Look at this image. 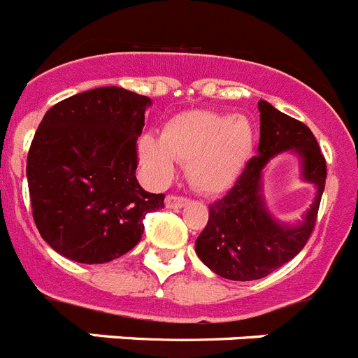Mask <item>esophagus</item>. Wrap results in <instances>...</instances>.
I'll return each mask as SVG.
<instances>
[{
  "label": "esophagus",
  "instance_id": "34e87169",
  "mask_svg": "<svg viewBox=\"0 0 358 358\" xmlns=\"http://www.w3.org/2000/svg\"><path fill=\"white\" fill-rule=\"evenodd\" d=\"M188 197H182V195H176V194H170L166 195V206L168 208H181L188 203Z\"/></svg>",
  "mask_w": 358,
  "mask_h": 358
}]
</instances>
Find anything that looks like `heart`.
I'll return each mask as SVG.
<instances>
[{"mask_svg":"<svg viewBox=\"0 0 358 358\" xmlns=\"http://www.w3.org/2000/svg\"><path fill=\"white\" fill-rule=\"evenodd\" d=\"M255 134L246 117L217 112H185L170 119L163 136L139 143L141 163L154 181L172 176L177 161L186 163L192 185L206 194L230 188L253 150Z\"/></svg>","mask_w":358,"mask_h":358,"instance_id":"heart-1","label":"heart"}]
</instances>
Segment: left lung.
Wrapping results in <instances>:
<instances>
[{
  "label": "left lung",
  "mask_w": 358,
  "mask_h": 358,
  "mask_svg": "<svg viewBox=\"0 0 358 358\" xmlns=\"http://www.w3.org/2000/svg\"><path fill=\"white\" fill-rule=\"evenodd\" d=\"M259 155L246 163L231 190L210 204L208 222L195 241L201 261L230 280H255L292 261L313 234L326 185V159L315 136L302 121L259 101ZM295 149L303 173L317 186V197L301 227L289 229L271 219L260 197V172L273 155Z\"/></svg>",
  "instance_id": "obj_1"
}]
</instances>
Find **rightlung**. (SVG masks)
Listing matches in <instances>:
<instances>
[{
	"label": "right lung",
	"mask_w": 358,
	"mask_h": 358,
	"mask_svg": "<svg viewBox=\"0 0 358 358\" xmlns=\"http://www.w3.org/2000/svg\"><path fill=\"white\" fill-rule=\"evenodd\" d=\"M152 101L101 87L48 110L27 157L34 222L70 261H114L141 241L146 213L164 208L136 179L137 137Z\"/></svg>",
	"instance_id": "add662e5"
}]
</instances>
